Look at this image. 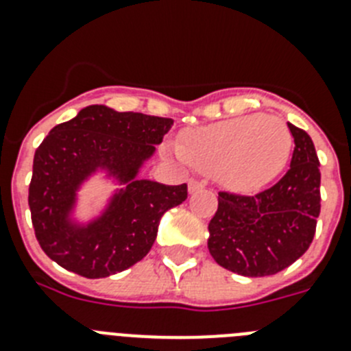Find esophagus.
Listing matches in <instances>:
<instances>
[{"label":"esophagus","instance_id":"esophagus-1","mask_svg":"<svg viewBox=\"0 0 351 351\" xmlns=\"http://www.w3.org/2000/svg\"><path fill=\"white\" fill-rule=\"evenodd\" d=\"M204 188V182H200L198 179H190L188 181V191L190 193H197V191H200Z\"/></svg>","mask_w":351,"mask_h":351}]
</instances>
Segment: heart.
<instances>
[{"mask_svg": "<svg viewBox=\"0 0 351 351\" xmlns=\"http://www.w3.org/2000/svg\"><path fill=\"white\" fill-rule=\"evenodd\" d=\"M176 151L198 172L213 173L225 190L255 193L285 170L291 133L280 117L247 114L184 133Z\"/></svg>", "mask_w": 351, "mask_h": 351, "instance_id": "obj_1", "label": "heart"}]
</instances>
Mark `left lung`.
<instances>
[{
  "label": "left lung",
  "instance_id": "1",
  "mask_svg": "<svg viewBox=\"0 0 351 351\" xmlns=\"http://www.w3.org/2000/svg\"><path fill=\"white\" fill-rule=\"evenodd\" d=\"M295 142L290 169L274 186L246 197L219 191L209 223V253L228 271L262 278L308 251L320 214V161L311 137L288 123Z\"/></svg>",
  "mask_w": 351,
  "mask_h": 351
}]
</instances>
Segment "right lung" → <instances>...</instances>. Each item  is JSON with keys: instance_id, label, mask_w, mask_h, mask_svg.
I'll return each instance as SVG.
<instances>
[{"instance_id": "1", "label": "right lung", "mask_w": 351, "mask_h": 351, "mask_svg": "<svg viewBox=\"0 0 351 351\" xmlns=\"http://www.w3.org/2000/svg\"><path fill=\"white\" fill-rule=\"evenodd\" d=\"M173 119L89 105L51 130L38 145L29 184L31 221L45 255L96 280L125 271L149 253L161 216L188 198V186L138 179ZM98 169L123 186L98 219L69 218L76 191Z\"/></svg>"}]
</instances>
